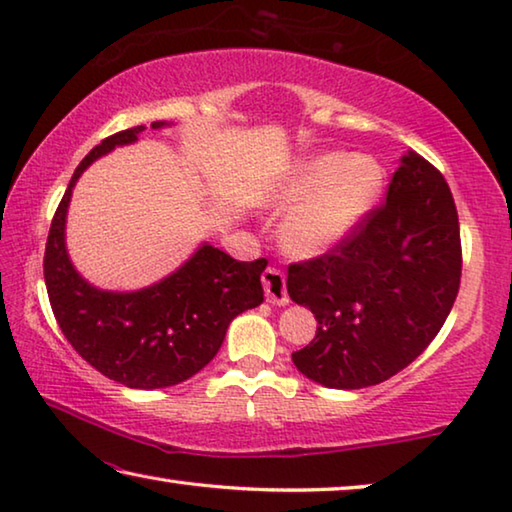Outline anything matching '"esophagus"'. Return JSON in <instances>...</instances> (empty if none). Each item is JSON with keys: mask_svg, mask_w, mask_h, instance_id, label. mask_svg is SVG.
Listing matches in <instances>:
<instances>
[{"mask_svg": "<svg viewBox=\"0 0 512 512\" xmlns=\"http://www.w3.org/2000/svg\"><path fill=\"white\" fill-rule=\"evenodd\" d=\"M262 282H264V291H266V300L275 307H284L289 305V293H287V280H284V273L280 268L268 266L262 273Z\"/></svg>", "mask_w": 512, "mask_h": 512, "instance_id": "34e87169", "label": "esophagus"}]
</instances>
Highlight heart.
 Instances as JSON below:
<instances>
[{
    "instance_id": "1",
    "label": "heart",
    "mask_w": 512,
    "mask_h": 512,
    "mask_svg": "<svg viewBox=\"0 0 512 512\" xmlns=\"http://www.w3.org/2000/svg\"><path fill=\"white\" fill-rule=\"evenodd\" d=\"M386 189V169L372 155L323 153L293 167L268 203L289 210L280 244L289 255L320 257L348 241Z\"/></svg>"
}]
</instances>
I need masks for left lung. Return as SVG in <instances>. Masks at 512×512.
<instances>
[{
  "mask_svg": "<svg viewBox=\"0 0 512 512\" xmlns=\"http://www.w3.org/2000/svg\"><path fill=\"white\" fill-rule=\"evenodd\" d=\"M461 284V230L443 173L409 151L386 203L327 255L291 264L287 291L316 316L291 354L307 379L357 391L391 379L436 339Z\"/></svg>",
  "mask_w": 512,
  "mask_h": 512,
  "instance_id": "left-lung-1",
  "label": "left lung"
}]
</instances>
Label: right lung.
I'll list each match as a JSON object with an SVG mask.
<instances>
[{
    "mask_svg": "<svg viewBox=\"0 0 512 512\" xmlns=\"http://www.w3.org/2000/svg\"><path fill=\"white\" fill-rule=\"evenodd\" d=\"M169 126L153 121L151 128ZM144 126L103 140L76 167L51 221L45 284L65 339L101 375L128 388L176 386L210 363L232 320L264 302L266 259L237 262L203 241L183 266L137 291H106L76 271L67 253L65 223L72 189L83 171L117 146L137 142Z\"/></svg>",
    "mask_w": 512,
    "mask_h": 512,
    "instance_id": "right-lung-1",
    "label": "right lung"
}]
</instances>
